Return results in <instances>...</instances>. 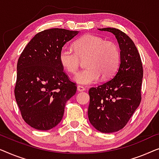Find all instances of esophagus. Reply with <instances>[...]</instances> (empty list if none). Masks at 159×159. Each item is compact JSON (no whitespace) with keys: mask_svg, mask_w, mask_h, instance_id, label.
Instances as JSON below:
<instances>
[{"mask_svg":"<svg viewBox=\"0 0 159 159\" xmlns=\"http://www.w3.org/2000/svg\"><path fill=\"white\" fill-rule=\"evenodd\" d=\"M77 90L79 91H84L86 90V89H85V88H84V86H80V85H79V86H77Z\"/></svg>","mask_w":159,"mask_h":159,"instance_id":"obj_1","label":"esophagus"}]
</instances>
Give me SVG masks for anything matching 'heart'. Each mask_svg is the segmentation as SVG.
<instances>
[{"mask_svg": "<svg viewBox=\"0 0 159 159\" xmlns=\"http://www.w3.org/2000/svg\"><path fill=\"white\" fill-rule=\"evenodd\" d=\"M73 48L65 46L59 53V60L65 70L75 73L79 70L80 59L86 57L87 68L77 73L74 79L78 84L89 85L102 76L107 79L115 74L119 67L120 52L118 47L102 37L86 34L75 42Z\"/></svg>", "mask_w": 159, "mask_h": 159, "instance_id": "b5f03b06", "label": "heart"}]
</instances>
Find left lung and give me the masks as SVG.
Returning <instances> with one entry per match:
<instances>
[{
    "label": "left lung",
    "instance_id": "left-lung-1",
    "mask_svg": "<svg viewBox=\"0 0 159 159\" xmlns=\"http://www.w3.org/2000/svg\"><path fill=\"white\" fill-rule=\"evenodd\" d=\"M115 35L120 49V65L112 79L91 87L89 120L104 133L123 128L141 102L143 70L139 52L130 38L115 28L99 29Z\"/></svg>",
    "mask_w": 159,
    "mask_h": 159
}]
</instances>
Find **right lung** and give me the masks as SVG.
I'll use <instances>...</instances> for the list:
<instances>
[{
  "instance_id": "1",
  "label": "right lung",
  "mask_w": 159,
  "mask_h": 159,
  "mask_svg": "<svg viewBox=\"0 0 159 159\" xmlns=\"http://www.w3.org/2000/svg\"><path fill=\"white\" fill-rule=\"evenodd\" d=\"M78 31L54 28L37 33L18 60L16 101L24 121L48 130L61 121L67 101L77 87L63 71L59 53Z\"/></svg>"
}]
</instances>
